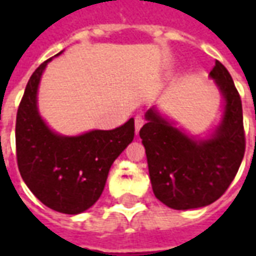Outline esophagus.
<instances>
[{"mask_svg": "<svg viewBox=\"0 0 256 256\" xmlns=\"http://www.w3.org/2000/svg\"><path fill=\"white\" fill-rule=\"evenodd\" d=\"M145 123V119L142 115H137V116L134 118V124H136V134L138 133L140 128H142V124Z\"/></svg>", "mask_w": 256, "mask_h": 256, "instance_id": "esophagus-1", "label": "esophagus"}]
</instances>
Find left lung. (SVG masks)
<instances>
[{"label": "left lung", "mask_w": 256, "mask_h": 256, "mask_svg": "<svg viewBox=\"0 0 256 256\" xmlns=\"http://www.w3.org/2000/svg\"><path fill=\"white\" fill-rule=\"evenodd\" d=\"M225 97L224 119L208 140H193L160 118L146 112L140 130L155 196L167 207L190 210L214 203L236 177L246 152L242 98L225 66L211 70Z\"/></svg>", "instance_id": "8db88e82"}]
</instances>
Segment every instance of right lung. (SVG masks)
Wrapping results in <instances>:
<instances>
[{
	"mask_svg": "<svg viewBox=\"0 0 256 256\" xmlns=\"http://www.w3.org/2000/svg\"><path fill=\"white\" fill-rule=\"evenodd\" d=\"M49 60L32 72L18 108V167L26 185L46 207L79 214L98 200L112 163L133 141L134 119L114 130L78 137L50 132L36 110V89Z\"/></svg>",
	"mask_w": 256,
	"mask_h": 256,
	"instance_id": "add662e5",
	"label": "right lung"
}]
</instances>
